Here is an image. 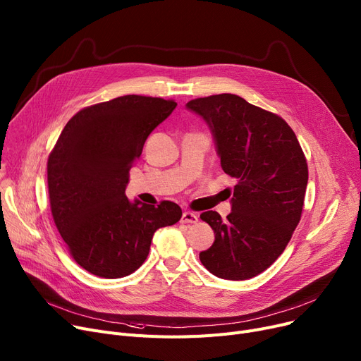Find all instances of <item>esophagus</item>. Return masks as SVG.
I'll return each instance as SVG.
<instances>
[{
    "instance_id": "34e87169",
    "label": "esophagus",
    "mask_w": 361,
    "mask_h": 361,
    "mask_svg": "<svg viewBox=\"0 0 361 361\" xmlns=\"http://www.w3.org/2000/svg\"><path fill=\"white\" fill-rule=\"evenodd\" d=\"M197 221H199V216L195 212H190V211L183 212V216H181L183 224H196Z\"/></svg>"
}]
</instances>
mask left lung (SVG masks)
<instances>
[{
    "mask_svg": "<svg viewBox=\"0 0 361 361\" xmlns=\"http://www.w3.org/2000/svg\"><path fill=\"white\" fill-rule=\"evenodd\" d=\"M185 106L209 124L224 173L237 180L226 221L215 211L200 215L215 233L200 262L222 279L253 278L282 255L300 222L306 157L286 120L237 94H212Z\"/></svg>",
    "mask_w": 361,
    "mask_h": 361,
    "instance_id": "8db88e82",
    "label": "left lung"
}]
</instances>
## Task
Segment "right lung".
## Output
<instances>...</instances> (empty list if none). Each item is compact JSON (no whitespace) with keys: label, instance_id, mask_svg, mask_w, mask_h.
Returning a JSON list of instances; mask_svg holds the SVG:
<instances>
[{"label":"right lung","instance_id":"add662e5","mask_svg":"<svg viewBox=\"0 0 361 361\" xmlns=\"http://www.w3.org/2000/svg\"><path fill=\"white\" fill-rule=\"evenodd\" d=\"M177 104L126 94L80 109L48 157V193L54 222L71 257L101 278H123L146 260L152 237L180 221L181 207L126 196L128 171L147 136Z\"/></svg>","mask_w":361,"mask_h":361}]
</instances>
